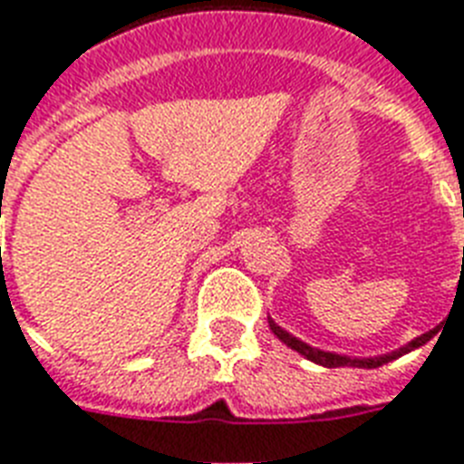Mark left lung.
<instances>
[{"mask_svg":"<svg viewBox=\"0 0 464 464\" xmlns=\"http://www.w3.org/2000/svg\"><path fill=\"white\" fill-rule=\"evenodd\" d=\"M268 324H270V331L277 335V340H283L287 347L299 352L304 359H309V362H314V364L325 366V369H337V366H352V369H379V366L388 364V362H392V359L402 357V354H407V352H412L417 350V347H421V344H426L433 337V333H436V328H433V331L424 333V335L414 337V340H410L407 344H402L400 350H392L388 352V354H379V357H347V354L318 350V347H311V344L302 343L299 337L290 335L285 328H280L273 318H268Z\"/></svg>","mask_w":464,"mask_h":464,"instance_id":"8db88e82","label":"left lung"}]
</instances>
